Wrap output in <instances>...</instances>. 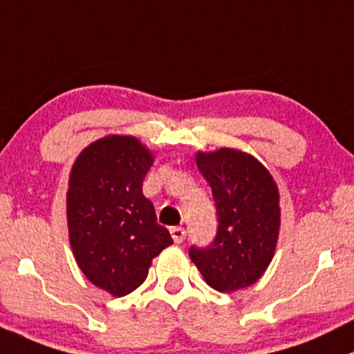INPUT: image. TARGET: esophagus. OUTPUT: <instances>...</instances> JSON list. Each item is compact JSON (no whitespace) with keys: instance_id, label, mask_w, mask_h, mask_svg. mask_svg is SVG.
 I'll list each match as a JSON object with an SVG mask.
<instances>
[{"instance_id":"1","label":"esophagus","mask_w":354,"mask_h":354,"mask_svg":"<svg viewBox=\"0 0 354 354\" xmlns=\"http://www.w3.org/2000/svg\"><path fill=\"white\" fill-rule=\"evenodd\" d=\"M169 233L176 243H181L185 240V236H187V232L181 226H173V228H169Z\"/></svg>"}]
</instances>
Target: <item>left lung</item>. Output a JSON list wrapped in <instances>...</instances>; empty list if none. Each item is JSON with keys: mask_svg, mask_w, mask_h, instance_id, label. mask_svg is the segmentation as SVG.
Listing matches in <instances>:
<instances>
[{"mask_svg": "<svg viewBox=\"0 0 354 354\" xmlns=\"http://www.w3.org/2000/svg\"><path fill=\"white\" fill-rule=\"evenodd\" d=\"M218 211V233L204 249L190 247V259L207 286L219 292L243 289L263 277L280 232V194L272 173L236 149L197 152Z\"/></svg>", "mask_w": 354, "mask_h": 354, "instance_id": "obj_1", "label": "left lung"}]
</instances>
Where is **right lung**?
Wrapping results in <instances>:
<instances>
[{
  "mask_svg": "<svg viewBox=\"0 0 354 354\" xmlns=\"http://www.w3.org/2000/svg\"><path fill=\"white\" fill-rule=\"evenodd\" d=\"M153 153L135 136L90 143L68 176V242L86 279L115 297L138 289L150 264L173 243L143 195Z\"/></svg>",
  "mask_w": 354,
  "mask_h": 354,
  "instance_id": "1",
  "label": "right lung"
}]
</instances>
